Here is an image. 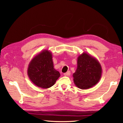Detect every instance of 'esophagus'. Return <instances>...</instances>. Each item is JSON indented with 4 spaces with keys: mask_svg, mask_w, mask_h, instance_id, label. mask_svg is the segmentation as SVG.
<instances>
[{
    "mask_svg": "<svg viewBox=\"0 0 123 123\" xmlns=\"http://www.w3.org/2000/svg\"><path fill=\"white\" fill-rule=\"evenodd\" d=\"M70 71H68L66 73H64V75H65V76H68V75H70Z\"/></svg>",
    "mask_w": 123,
    "mask_h": 123,
    "instance_id": "34e87169",
    "label": "esophagus"
}]
</instances>
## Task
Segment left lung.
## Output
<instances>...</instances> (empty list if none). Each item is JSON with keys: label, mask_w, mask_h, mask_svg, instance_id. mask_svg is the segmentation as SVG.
<instances>
[{"label": "left lung", "mask_w": 123, "mask_h": 123, "mask_svg": "<svg viewBox=\"0 0 123 123\" xmlns=\"http://www.w3.org/2000/svg\"><path fill=\"white\" fill-rule=\"evenodd\" d=\"M101 73V67L97 60L83 53L77 60V70L73 75L74 82L80 88H91L99 81Z\"/></svg>", "instance_id": "left-lung-1"}]
</instances>
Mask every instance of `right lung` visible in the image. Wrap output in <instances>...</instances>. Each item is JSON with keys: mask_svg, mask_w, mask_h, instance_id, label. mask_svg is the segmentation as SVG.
<instances>
[{"mask_svg": "<svg viewBox=\"0 0 123 123\" xmlns=\"http://www.w3.org/2000/svg\"><path fill=\"white\" fill-rule=\"evenodd\" d=\"M27 73L31 81L43 88L53 86L60 75L54 68L51 54L48 51H43L32 60Z\"/></svg>", "mask_w": 123, "mask_h": 123, "instance_id": "add662e5", "label": "right lung"}]
</instances>
